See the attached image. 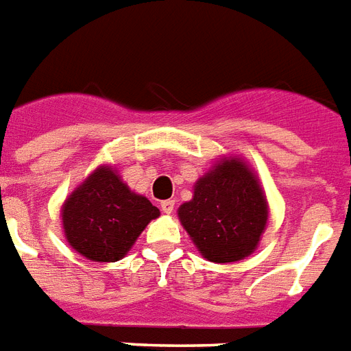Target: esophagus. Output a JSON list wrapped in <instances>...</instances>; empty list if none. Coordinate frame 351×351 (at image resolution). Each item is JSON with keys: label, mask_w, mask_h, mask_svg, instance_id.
<instances>
[{"label": "esophagus", "mask_w": 351, "mask_h": 351, "mask_svg": "<svg viewBox=\"0 0 351 351\" xmlns=\"http://www.w3.org/2000/svg\"><path fill=\"white\" fill-rule=\"evenodd\" d=\"M160 209L166 213V215H171L173 213V209H175V200H164L160 204Z\"/></svg>", "instance_id": "obj_1"}]
</instances>
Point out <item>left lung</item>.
Wrapping results in <instances>:
<instances>
[{
    "label": "left lung",
    "instance_id": "8db88e82",
    "mask_svg": "<svg viewBox=\"0 0 351 351\" xmlns=\"http://www.w3.org/2000/svg\"><path fill=\"white\" fill-rule=\"evenodd\" d=\"M184 229L204 258L215 263L252 254L267 225V200L254 173L238 158L216 164L178 209Z\"/></svg>",
    "mask_w": 351,
    "mask_h": 351
}]
</instances>
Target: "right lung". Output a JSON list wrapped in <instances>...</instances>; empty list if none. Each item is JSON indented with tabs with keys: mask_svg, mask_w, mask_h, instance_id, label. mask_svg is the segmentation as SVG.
Instances as JSON below:
<instances>
[{
	"mask_svg": "<svg viewBox=\"0 0 351 351\" xmlns=\"http://www.w3.org/2000/svg\"><path fill=\"white\" fill-rule=\"evenodd\" d=\"M160 210L131 193L111 167H99L62 205L68 243L92 261H119Z\"/></svg>",
	"mask_w": 351,
	"mask_h": 351,
	"instance_id": "add662e5",
	"label": "right lung"
}]
</instances>
